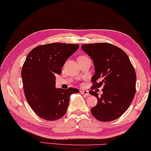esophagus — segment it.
Instances as JSON below:
<instances>
[{"label":"esophagus","instance_id":"esophagus-1","mask_svg":"<svg viewBox=\"0 0 151 151\" xmlns=\"http://www.w3.org/2000/svg\"><path fill=\"white\" fill-rule=\"evenodd\" d=\"M81 94L85 95V96H90L89 93H88V91L87 90H81Z\"/></svg>","mask_w":151,"mask_h":151}]
</instances>
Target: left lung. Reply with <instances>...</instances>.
Here are the masks:
<instances>
[{
    "label": "left lung",
    "mask_w": 151,
    "mask_h": 151,
    "mask_svg": "<svg viewBox=\"0 0 151 151\" xmlns=\"http://www.w3.org/2000/svg\"><path fill=\"white\" fill-rule=\"evenodd\" d=\"M81 48L92 58L95 65L91 89L104 85L103 94L100 97H98L97 93L89 91L98 101L96 106L91 109L93 116L101 122L115 120L128 109L134 97L136 78L134 68L128 55L113 44H83Z\"/></svg>",
    "instance_id": "obj_1"
}]
</instances>
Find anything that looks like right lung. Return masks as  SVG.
Masks as SVG:
<instances>
[{"mask_svg":"<svg viewBox=\"0 0 151 151\" xmlns=\"http://www.w3.org/2000/svg\"><path fill=\"white\" fill-rule=\"evenodd\" d=\"M79 45L52 43L38 45L30 51L21 70L26 99L38 116L54 121L66 114L70 96L77 88H56V76Z\"/></svg>","mask_w":151,"mask_h":151,"instance_id":"right-lung-1","label":"right lung"}]
</instances>
